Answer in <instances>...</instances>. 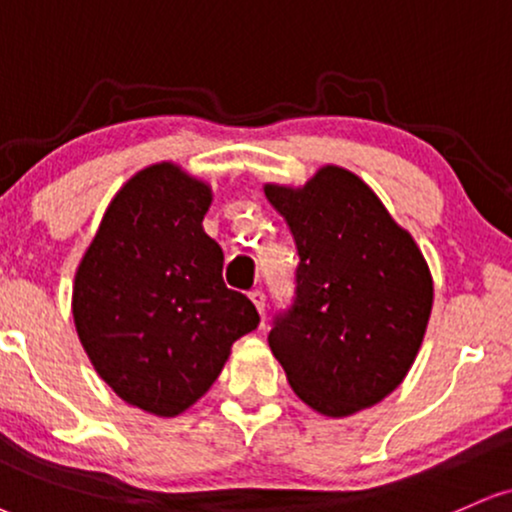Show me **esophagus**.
<instances>
[{
    "instance_id": "esophagus-1",
    "label": "esophagus",
    "mask_w": 512,
    "mask_h": 512,
    "mask_svg": "<svg viewBox=\"0 0 512 512\" xmlns=\"http://www.w3.org/2000/svg\"><path fill=\"white\" fill-rule=\"evenodd\" d=\"M249 299L251 301H254V306H256V311L258 313H266V294H263L261 292V289H251V292H249Z\"/></svg>"
}]
</instances>
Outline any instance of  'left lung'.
<instances>
[{
  "label": "left lung",
  "mask_w": 512,
  "mask_h": 512,
  "mask_svg": "<svg viewBox=\"0 0 512 512\" xmlns=\"http://www.w3.org/2000/svg\"><path fill=\"white\" fill-rule=\"evenodd\" d=\"M292 230L294 304L268 344L301 401L346 418L408 375L432 311V275L418 244L349 170L325 166L304 187L266 185Z\"/></svg>",
  "instance_id": "1"
}]
</instances>
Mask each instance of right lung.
<instances>
[{"mask_svg": "<svg viewBox=\"0 0 512 512\" xmlns=\"http://www.w3.org/2000/svg\"><path fill=\"white\" fill-rule=\"evenodd\" d=\"M211 187L175 163L140 170L106 208L73 287L75 330L99 377L130 406L173 418L218 380L256 306L223 282L201 227Z\"/></svg>", "mask_w": 512, "mask_h": 512, "instance_id": "1", "label": "right lung"}]
</instances>
